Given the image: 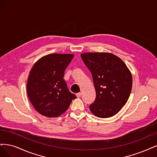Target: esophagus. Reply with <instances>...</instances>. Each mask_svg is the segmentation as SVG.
<instances>
[{
  "mask_svg": "<svg viewBox=\"0 0 157 157\" xmlns=\"http://www.w3.org/2000/svg\"><path fill=\"white\" fill-rule=\"evenodd\" d=\"M81 95H82V93H78L76 94V96H77L78 98H79L81 97Z\"/></svg>",
  "mask_w": 157,
  "mask_h": 157,
  "instance_id": "obj_1",
  "label": "esophagus"
}]
</instances>
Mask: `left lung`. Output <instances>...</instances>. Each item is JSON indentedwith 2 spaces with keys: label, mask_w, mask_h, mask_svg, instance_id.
I'll return each mask as SVG.
<instances>
[{
  "label": "left lung",
  "mask_w": 157,
  "mask_h": 157,
  "mask_svg": "<svg viewBox=\"0 0 157 157\" xmlns=\"http://www.w3.org/2000/svg\"><path fill=\"white\" fill-rule=\"evenodd\" d=\"M92 74L96 98L89 106L98 117L117 114L127 102L132 86V78L124 63L109 53H85L81 55Z\"/></svg>",
  "instance_id": "8db88e82"
}]
</instances>
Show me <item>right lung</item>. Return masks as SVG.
I'll use <instances>...</instances> for the list:
<instances>
[{
	"instance_id": "add662e5",
	"label": "right lung",
	"mask_w": 157,
	"mask_h": 157,
	"mask_svg": "<svg viewBox=\"0 0 157 157\" xmlns=\"http://www.w3.org/2000/svg\"><path fill=\"white\" fill-rule=\"evenodd\" d=\"M74 55L53 53L40 59L30 72L27 85L29 98L37 112L48 117L64 113L76 96L69 91L63 79Z\"/></svg>"
}]
</instances>
